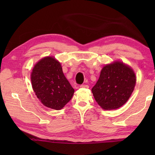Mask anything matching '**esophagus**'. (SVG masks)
<instances>
[{"label":"esophagus","mask_w":155,"mask_h":155,"mask_svg":"<svg viewBox=\"0 0 155 155\" xmlns=\"http://www.w3.org/2000/svg\"><path fill=\"white\" fill-rule=\"evenodd\" d=\"M80 87L82 88H88L89 87H88V85H86V84H81Z\"/></svg>","instance_id":"obj_1"}]
</instances>
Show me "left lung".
Listing matches in <instances>:
<instances>
[{
	"instance_id": "1",
	"label": "left lung",
	"mask_w": 155,
	"mask_h": 155,
	"mask_svg": "<svg viewBox=\"0 0 155 155\" xmlns=\"http://www.w3.org/2000/svg\"><path fill=\"white\" fill-rule=\"evenodd\" d=\"M135 84L136 76L133 69L123 62L115 61L102 69L92 93L103 109H117L127 103Z\"/></svg>"
}]
</instances>
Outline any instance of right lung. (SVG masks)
Returning a JSON list of instances; mask_svg holds the SVG:
<instances>
[{
  "label": "right lung",
  "mask_w": 155,
  "mask_h": 155,
  "mask_svg": "<svg viewBox=\"0 0 155 155\" xmlns=\"http://www.w3.org/2000/svg\"><path fill=\"white\" fill-rule=\"evenodd\" d=\"M31 79L39 101L52 109L61 110L74 93L63 74L61 63L54 57H47L39 61L32 69Z\"/></svg>",
  "instance_id": "1"
}]
</instances>
